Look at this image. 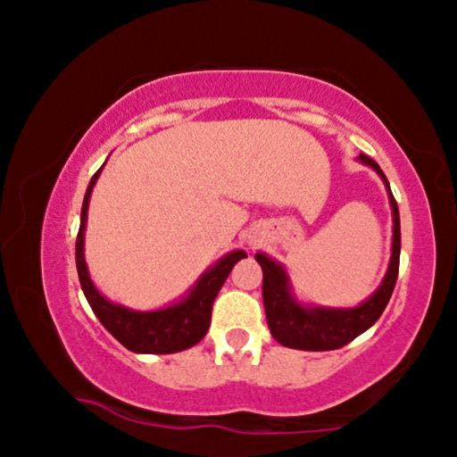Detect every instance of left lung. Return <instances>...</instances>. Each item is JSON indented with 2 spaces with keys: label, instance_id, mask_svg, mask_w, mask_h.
Returning <instances> with one entry per match:
<instances>
[{
  "label": "left lung",
  "instance_id": "1",
  "mask_svg": "<svg viewBox=\"0 0 457 457\" xmlns=\"http://www.w3.org/2000/svg\"><path fill=\"white\" fill-rule=\"evenodd\" d=\"M356 161L370 166L380 177L388 193L390 212H393V245H390V260L385 278L378 288L361 301L356 307H325L305 303L296 296L291 277L278 260L268 256L266 252H256V262L262 266V299L268 329L278 344L293 347V350L328 352L337 350L360 333L370 329L378 321L382 311L386 309L390 295L395 291L398 277V258H401V217L398 205L390 191V185L372 158L366 154L356 156Z\"/></svg>",
  "mask_w": 457,
  "mask_h": 457
}]
</instances>
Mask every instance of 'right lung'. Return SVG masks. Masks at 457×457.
<instances>
[{"label": "right lung", "mask_w": 457, "mask_h": 457, "mask_svg": "<svg viewBox=\"0 0 457 457\" xmlns=\"http://www.w3.org/2000/svg\"><path fill=\"white\" fill-rule=\"evenodd\" d=\"M107 162V161H105ZM105 162L89 180L85 191L83 209H81V226H79L77 244H75V260L79 282L85 293L93 313L97 315L101 325L118 339V342L136 353H175L183 352L187 347L199 344L209 329L212 321V307L217 293L226 282L228 274L237 260L245 258L244 250H231L223 254L215 264L207 268L195 285L187 291L179 301L170 305L152 309V311H136L120 303H113L97 291L89 277V268L85 262V228H87V212H89V199L97 179L104 170Z\"/></svg>", "instance_id": "right-lung-1"}]
</instances>
